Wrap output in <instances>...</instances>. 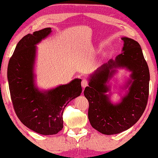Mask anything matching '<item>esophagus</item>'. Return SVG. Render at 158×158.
<instances>
[{
	"label": "esophagus",
	"mask_w": 158,
	"mask_h": 158,
	"mask_svg": "<svg viewBox=\"0 0 158 158\" xmlns=\"http://www.w3.org/2000/svg\"><path fill=\"white\" fill-rule=\"evenodd\" d=\"M81 85L83 88H85L88 85V81L87 79H83L81 82Z\"/></svg>",
	"instance_id": "34e87169"
}]
</instances>
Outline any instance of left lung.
Segmentation results:
<instances>
[{
	"label": "left lung",
	"instance_id": "1",
	"mask_svg": "<svg viewBox=\"0 0 158 158\" xmlns=\"http://www.w3.org/2000/svg\"><path fill=\"white\" fill-rule=\"evenodd\" d=\"M123 52L98 68L89 80L84 95L89 102L88 119L93 128L105 135L118 134L138 122L145 111L149 96L150 72L140 45L129 38H123ZM124 67L132 71L129 92L122 102L113 105L106 93V82L115 71ZM112 70H111V69Z\"/></svg>",
	"mask_w": 158,
	"mask_h": 158
}]
</instances>
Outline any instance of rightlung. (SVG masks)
<instances>
[{"label": "right lung", "mask_w": 158, "mask_h": 158, "mask_svg": "<svg viewBox=\"0 0 158 158\" xmlns=\"http://www.w3.org/2000/svg\"><path fill=\"white\" fill-rule=\"evenodd\" d=\"M51 33V28H46L25 35L9 60L7 74L18 118L29 129L45 135L62 130L64 109L82 92L81 80L77 78L46 92H40L34 85L35 45Z\"/></svg>", "instance_id": "1"}]
</instances>
